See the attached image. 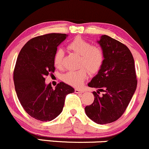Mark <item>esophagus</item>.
I'll use <instances>...</instances> for the list:
<instances>
[{
  "label": "esophagus",
  "instance_id": "34e87169",
  "mask_svg": "<svg viewBox=\"0 0 149 149\" xmlns=\"http://www.w3.org/2000/svg\"><path fill=\"white\" fill-rule=\"evenodd\" d=\"M74 92L76 93H82L83 92V90L82 89H79V88H76L74 89Z\"/></svg>",
  "mask_w": 149,
  "mask_h": 149
}]
</instances>
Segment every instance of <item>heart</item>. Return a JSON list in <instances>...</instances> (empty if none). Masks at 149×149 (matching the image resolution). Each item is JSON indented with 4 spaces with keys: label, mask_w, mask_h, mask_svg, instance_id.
<instances>
[{
    "label": "heart",
    "mask_w": 149,
    "mask_h": 149,
    "mask_svg": "<svg viewBox=\"0 0 149 149\" xmlns=\"http://www.w3.org/2000/svg\"><path fill=\"white\" fill-rule=\"evenodd\" d=\"M68 48L80 55L79 65L84 66L77 70H70L63 75V80L68 85L77 87L81 85L87 74V70L90 72H96L102 67L105 59L104 52L97 45H91L88 41L82 37H76L68 44ZM64 52L58 49L54 54V64L57 68L62 66Z\"/></svg>",
    "instance_id": "b5f03b06"
}]
</instances>
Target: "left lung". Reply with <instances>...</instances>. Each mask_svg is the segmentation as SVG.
I'll use <instances>...</instances> for the list:
<instances>
[{
    "label": "left lung",
    "instance_id": "8db88e82",
    "mask_svg": "<svg viewBox=\"0 0 149 149\" xmlns=\"http://www.w3.org/2000/svg\"><path fill=\"white\" fill-rule=\"evenodd\" d=\"M98 43L105 59L88 86L104 93L99 96L100 91L93 92L94 101L85 110L94 122L107 124L117 120L125 111L136 90L137 79L133 55L125 44L107 35L101 36Z\"/></svg>",
    "mask_w": 149,
    "mask_h": 149
}]
</instances>
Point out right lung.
<instances>
[{
	"mask_svg": "<svg viewBox=\"0 0 149 149\" xmlns=\"http://www.w3.org/2000/svg\"><path fill=\"white\" fill-rule=\"evenodd\" d=\"M65 33H47L30 39L19 52L14 71L15 90L20 103L33 118L50 121L64 108L66 96L74 90L64 82L55 90L45 84V78L54 72V54L66 39Z\"/></svg>",
	"mask_w": 149,
	"mask_h": 149,
	"instance_id": "1",
	"label": "right lung"
}]
</instances>
